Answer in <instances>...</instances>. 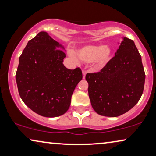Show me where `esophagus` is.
Listing matches in <instances>:
<instances>
[{"label":"esophagus","instance_id":"1","mask_svg":"<svg viewBox=\"0 0 156 156\" xmlns=\"http://www.w3.org/2000/svg\"><path fill=\"white\" fill-rule=\"evenodd\" d=\"M82 74H83V79H85V76L87 74V71L86 70H82Z\"/></svg>","mask_w":156,"mask_h":156}]
</instances>
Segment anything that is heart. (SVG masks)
I'll return each mask as SVG.
<instances>
[{
	"label": "heart",
	"mask_w": 156,
	"mask_h": 156,
	"mask_svg": "<svg viewBox=\"0 0 156 156\" xmlns=\"http://www.w3.org/2000/svg\"><path fill=\"white\" fill-rule=\"evenodd\" d=\"M75 53L70 51L69 56L76 60V56L82 62H91L96 69H100L107 65L112 55V50L108 45L89 44L78 49Z\"/></svg>",
	"instance_id": "b5f03b06"
}]
</instances>
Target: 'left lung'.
Masks as SVG:
<instances>
[{
  "mask_svg": "<svg viewBox=\"0 0 156 156\" xmlns=\"http://www.w3.org/2000/svg\"><path fill=\"white\" fill-rule=\"evenodd\" d=\"M144 69L133 40L123 37L115 56L97 73H88L86 80L91 104L98 114L116 117L131 109L144 91Z\"/></svg>",
  "mask_w": 156,
  "mask_h": 156,
  "instance_id": "obj_1",
  "label": "left lung"
}]
</instances>
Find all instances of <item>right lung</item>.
Segmentation results:
<instances>
[{"label":"right lung","mask_w":156,"mask_h":156,"mask_svg":"<svg viewBox=\"0 0 156 156\" xmlns=\"http://www.w3.org/2000/svg\"><path fill=\"white\" fill-rule=\"evenodd\" d=\"M64 46L46 32L29 40L19 57L16 79L27 107L44 117H57L69 109L74 89L82 79L80 68L63 65Z\"/></svg>","instance_id":"right-lung-1"}]
</instances>
